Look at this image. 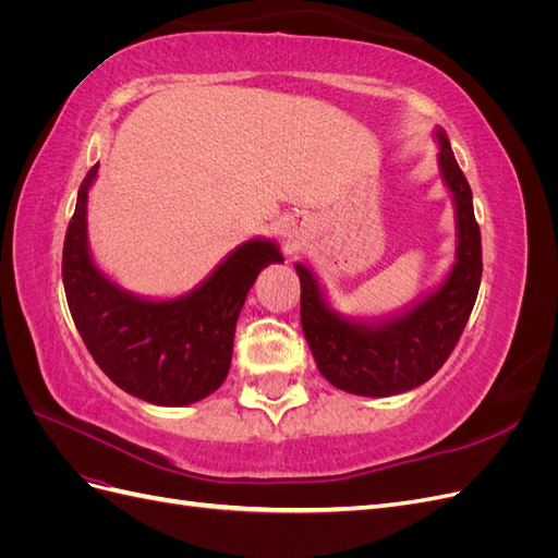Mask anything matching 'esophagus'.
Masks as SVG:
<instances>
[{"instance_id": "34e87169", "label": "esophagus", "mask_w": 558, "mask_h": 558, "mask_svg": "<svg viewBox=\"0 0 558 558\" xmlns=\"http://www.w3.org/2000/svg\"><path fill=\"white\" fill-rule=\"evenodd\" d=\"M279 234H281V240L286 242V248H289V251L300 248L302 242H305V230H302V223L293 221V218H286V221H281Z\"/></svg>"}]
</instances>
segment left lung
I'll return each mask as SVG.
<instances>
[{"label": "left lung", "mask_w": 558, "mask_h": 558, "mask_svg": "<svg viewBox=\"0 0 558 558\" xmlns=\"http://www.w3.org/2000/svg\"><path fill=\"white\" fill-rule=\"evenodd\" d=\"M437 165L456 214V260L442 283L396 316L365 318L337 310L305 263L300 277V324L318 373L353 396L386 398L426 384L468 324L482 279V238L472 191L442 128L433 130Z\"/></svg>", "instance_id": "1"}]
</instances>
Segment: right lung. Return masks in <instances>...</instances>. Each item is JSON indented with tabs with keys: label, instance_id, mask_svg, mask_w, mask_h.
Instances as JSON below:
<instances>
[{
	"label": "right lung",
	"instance_id": "add662e5",
	"mask_svg": "<svg viewBox=\"0 0 558 558\" xmlns=\"http://www.w3.org/2000/svg\"><path fill=\"white\" fill-rule=\"evenodd\" d=\"M99 162L83 179L62 248V283L81 340L125 393L160 408H185L228 377L244 300L279 244L251 238L234 246L189 293L150 298L123 289L93 258L88 193Z\"/></svg>",
	"mask_w": 558,
	"mask_h": 558
}]
</instances>
